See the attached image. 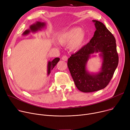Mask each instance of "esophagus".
<instances>
[{
  "mask_svg": "<svg viewBox=\"0 0 130 130\" xmlns=\"http://www.w3.org/2000/svg\"><path fill=\"white\" fill-rule=\"evenodd\" d=\"M62 59L63 60H64V61H67V59H68V57H67V56L64 55V56L62 57Z\"/></svg>",
  "mask_w": 130,
  "mask_h": 130,
  "instance_id": "esophagus-1",
  "label": "esophagus"
}]
</instances>
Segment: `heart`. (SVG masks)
<instances>
[{
    "instance_id": "obj_1",
    "label": "heart",
    "mask_w": 130,
    "mask_h": 130,
    "mask_svg": "<svg viewBox=\"0 0 130 130\" xmlns=\"http://www.w3.org/2000/svg\"><path fill=\"white\" fill-rule=\"evenodd\" d=\"M86 38V32L78 27H74L59 34L57 40L61 45H69L73 51L79 50L83 46Z\"/></svg>"
}]
</instances>
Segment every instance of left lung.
<instances>
[{
    "mask_svg": "<svg viewBox=\"0 0 130 130\" xmlns=\"http://www.w3.org/2000/svg\"><path fill=\"white\" fill-rule=\"evenodd\" d=\"M92 21L96 29L93 37L88 44L72 54L67 62L76 87L84 92L105 88L113 77L119 62L116 41L113 34L101 22ZM94 53H99L102 60V66L97 73L90 72L87 69L88 60Z\"/></svg>",
    "mask_w": 130,
    "mask_h": 130,
    "instance_id": "8db88e82",
    "label": "left lung"
}]
</instances>
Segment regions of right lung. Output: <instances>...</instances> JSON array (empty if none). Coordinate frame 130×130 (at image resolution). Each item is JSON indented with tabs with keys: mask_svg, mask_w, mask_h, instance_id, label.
<instances>
[{
	"mask_svg": "<svg viewBox=\"0 0 130 130\" xmlns=\"http://www.w3.org/2000/svg\"><path fill=\"white\" fill-rule=\"evenodd\" d=\"M46 27V23L45 22L36 21L35 23H34L30 25L29 28L27 30H25L24 32L22 34V36H27L31 32L33 33L38 32L39 31H42V30L43 29H45ZM59 60H60L59 58L56 57L52 60H48L47 63V76H48L50 74L51 71L52 70L53 68L56 66V65L59 62Z\"/></svg>",
	"mask_w": 130,
	"mask_h": 130,
	"instance_id": "right-lung-1",
	"label": "right lung"
}]
</instances>
